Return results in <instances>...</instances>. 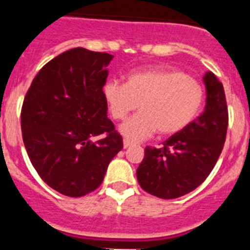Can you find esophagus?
<instances>
[{"label": "esophagus", "mask_w": 250, "mask_h": 250, "mask_svg": "<svg viewBox=\"0 0 250 250\" xmlns=\"http://www.w3.org/2000/svg\"><path fill=\"white\" fill-rule=\"evenodd\" d=\"M132 144V141H129L128 139H125V140H123V146H125V148H129Z\"/></svg>", "instance_id": "obj_1"}]
</instances>
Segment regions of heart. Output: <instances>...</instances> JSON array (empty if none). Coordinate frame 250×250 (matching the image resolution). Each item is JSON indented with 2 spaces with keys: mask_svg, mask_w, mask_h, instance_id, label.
<instances>
[{
  "mask_svg": "<svg viewBox=\"0 0 250 250\" xmlns=\"http://www.w3.org/2000/svg\"><path fill=\"white\" fill-rule=\"evenodd\" d=\"M104 97L111 117L123 121L137 106L141 111L122 125L128 140L140 141L160 135L182 132L200 113L204 88L192 76L171 68H148L131 72L127 82L109 80Z\"/></svg>",
  "mask_w": 250,
  "mask_h": 250,
  "instance_id": "heart-1",
  "label": "heart"
}]
</instances>
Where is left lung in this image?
Here are the masks:
<instances>
[{
	"label": "left lung",
	"instance_id": "1",
	"mask_svg": "<svg viewBox=\"0 0 250 250\" xmlns=\"http://www.w3.org/2000/svg\"><path fill=\"white\" fill-rule=\"evenodd\" d=\"M204 82V113L182 132L168 137L162 148H145L136 171L137 182L156 197L171 200L196 189L221 156L229 127L225 89L213 72H206Z\"/></svg>",
	"mask_w": 250,
	"mask_h": 250
}]
</instances>
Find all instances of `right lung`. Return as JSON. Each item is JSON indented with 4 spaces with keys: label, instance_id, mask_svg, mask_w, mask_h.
<instances>
[{
    "label": "right lung",
    "instance_id": "1",
    "mask_svg": "<svg viewBox=\"0 0 250 250\" xmlns=\"http://www.w3.org/2000/svg\"><path fill=\"white\" fill-rule=\"evenodd\" d=\"M111 60L107 53L70 49L41 68L23 101L21 136L31 164L68 197L97 189L123 149L102 90Z\"/></svg>",
    "mask_w": 250,
    "mask_h": 250
}]
</instances>
